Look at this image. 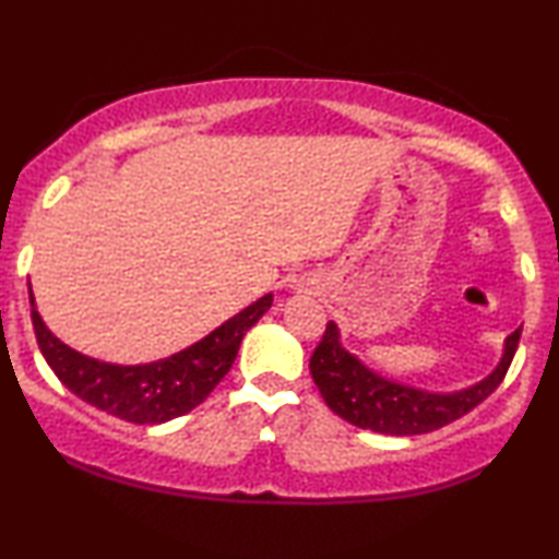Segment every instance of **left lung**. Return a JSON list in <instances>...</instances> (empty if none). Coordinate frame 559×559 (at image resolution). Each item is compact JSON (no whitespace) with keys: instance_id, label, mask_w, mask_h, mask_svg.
<instances>
[{"instance_id":"1","label":"left lung","mask_w":559,"mask_h":559,"mask_svg":"<svg viewBox=\"0 0 559 559\" xmlns=\"http://www.w3.org/2000/svg\"><path fill=\"white\" fill-rule=\"evenodd\" d=\"M519 335H522V328H516L503 341L499 364L486 379L457 392H430V389L402 384L369 369L361 358L343 348L338 325L331 320L325 325L323 341L312 350L310 373L328 407L346 423L361 430L407 438V435L432 432L455 423L473 407H478L486 396H491L507 377L511 358L516 354Z\"/></svg>"}]
</instances>
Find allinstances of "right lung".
<instances>
[{
  "label": "right lung",
  "instance_id": "obj_1",
  "mask_svg": "<svg viewBox=\"0 0 559 559\" xmlns=\"http://www.w3.org/2000/svg\"><path fill=\"white\" fill-rule=\"evenodd\" d=\"M29 312L37 346L56 377L91 407L134 425H163L195 409L231 369L241 338L272 308L274 295L266 293L249 308L236 312L216 331L178 354L150 364H109L83 356L50 333L35 308L29 287Z\"/></svg>",
  "mask_w": 559,
  "mask_h": 559
}]
</instances>
